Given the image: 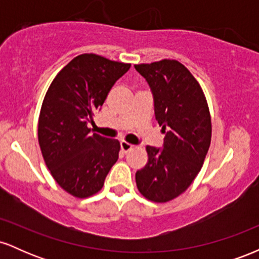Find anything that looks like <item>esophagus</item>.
<instances>
[{"mask_svg":"<svg viewBox=\"0 0 259 259\" xmlns=\"http://www.w3.org/2000/svg\"><path fill=\"white\" fill-rule=\"evenodd\" d=\"M120 148H121V151H123L124 153H126V152H129V151H132V150H133V148H134V145L129 144V142L121 141V142H120Z\"/></svg>","mask_w":259,"mask_h":259,"instance_id":"obj_1","label":"esophagus"}]
</instances>
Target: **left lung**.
<instances>
[{
	"label": "left lung",
	"mask_w": 259,
	"mask_h": 259,
	"mask_svg": "<svg viewBox=\"0 0 259 259\" xmlns=\"http://www.w3.org/2000/svg\"><path fill=\"white\" fill-rule=\"evenodd\" d=\"M135 69L150 85L156 119L165 133L163 148L146 147L148 160L136 171V185L147 200L164 203L200 173L212 138L209 108L201 85L180 62L162 59Z\"/></svg>",
	"instance_id": "obj_1"
}]
</instances>
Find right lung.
<instances>
[{
    "instance_id": "1",
    "label": "right lung",
    "mask_w": 259,
    "mask_h": 259,
    "mask_svg": "<svg viewBox=\"0 0 259 259\" xmlns=\"http://www.w3.org/2000/svg\"><path fill=\"white\" fill-rule=\"evenodd\" d=\"M130 65L84 53L65 65L46 92L38 145L53 179L74 197L97 194L119 157V141L91 134L89 124Z\"/></svg>"
}]
</instances>
